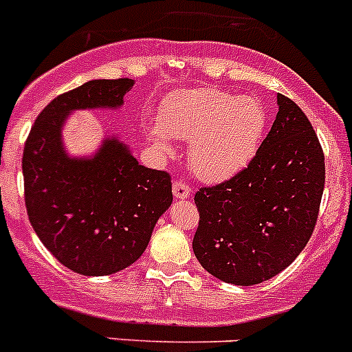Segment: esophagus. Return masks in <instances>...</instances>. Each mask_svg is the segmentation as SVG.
<instances>
[{
  "label": "esophagus",
  "instance_id": "34e87169",
  "mask_svg": "<svg viewBox=\"0 0 352 352\" xmlns=\"http://www.w3.org/2000/svg\"><path fill=\"white\" fill-rule=\"evenodd\" d=\"M173 193L176 199H186L192 195V188H190V186L183 182H174Z\"/></svg>",
  "mask_w": 352,
  "mask_h": 352
}]
</instances>
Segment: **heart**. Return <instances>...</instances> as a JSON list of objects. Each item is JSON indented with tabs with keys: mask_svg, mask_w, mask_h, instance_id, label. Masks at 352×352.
<instances>
[{
	"mask_svg": "<svg viewBox=\"0 0 352 352\" xmlns=\"http://www.w3.org/2000/svg\"><path fill=\"white\" fill-rule=\"evenodd\" d=\"M267 125L260 99L218 89L179 92L167 99L160 118L146 125L157 151L170 155L174 140L188 141L190 167L204 182H225L256 153Z\"/></svg>",
	"mask_w": 352,
	"mask_h": 352,
	"instance_id": "1",
	"label": "heart"
}]
</instances>
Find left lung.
Masks as SVG:
<instances>
[{"mask_svg": "<svg viewBox=\"0 0 352 352\" xmlns=\"http://www.w3.org/2000/svg\"><path fill=\"white\" fill-rule=\"evenodd\" d=\"M272 129L248 167L195 193L193 253L220 281L253 286L285 270L311 239L324 188V155L311 122L277 94Z\"/></svg>", "mask_w": 352, "mask_h": 352, "instance_id": "1", "label": "left lung"}]
</instances>
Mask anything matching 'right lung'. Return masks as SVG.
<instances>
[{"mask_svg":"<svg viewBox=\"0 0 352 352\" xmlns=\"http://www.w3.org/2000/svg\"><path fill=\"white\" fill-rule=\"evenodd\" d=\"M134 80H90L38 115L22 155L29 221L48 251L76 274L108 276L144 253L173 202L166 170L141 166L117 136L92 157H69L63 125L76 109H117Z\"/></svg>","mask_w":352,"mask_h":352,"instance_id":"obj_1","label":"right lung"}]
</instances>
